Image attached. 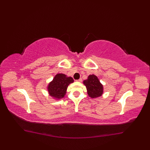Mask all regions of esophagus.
<instances>
[{
	"label": "esophagus",
	"instance_id": "esophagus-1",
	"mask_svg": "<svg viewBox=\"0 0 150 150\" xmlns=\"http://www.w3.org/2000/svg\"><path fill=\"white\" fill-rule=\"evenodd\" d=\"M82 81H83V80H82V79H81H81H78V81H78V82H79V83H81V82H82Z\"/></svg>",
	"mask_w": 150,
	"mask_h": 150
}]
</instances>
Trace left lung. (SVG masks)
I'll return each instance as SVG.
<instances>
[{"label":"left lung","mask_w":150,"mask_h":150,"mask_svg":"<svg viewBox=\"0 0 150 150\" xmlns=\"http://www.w3.org/2000/svg\"><path fill=\"white\" fill-rule=\"evenodd\" d=\"M83 84L86 86L87 93L91 98H99L104 93L103 85L96 75H89L88 79L83 81Z\"/></svg>","instance_id":"left-lung-1"}]
</instances>
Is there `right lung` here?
I'll return each mask as SVG.
<instances>
[{"mask_svg": "<svg viewBox=\"0 0 150 150\" xmlns=\"http://www.w3.org/2000/svg\"><path fill=\"white\" fill-rule=\"evenodd\" d=\"M73 82L72 77L62 73L57 74L47 86L49 95L56 101L60 100L64 98L68 86Z\"/></svg>", "mask_w": 150, "mask_h": 150, "instance_id": "1", "label": "right lung"}]
</instances>
